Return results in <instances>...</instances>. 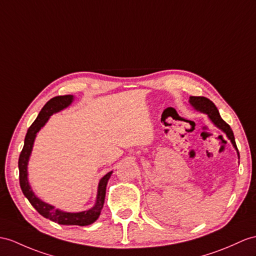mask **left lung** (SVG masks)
I'll return each mask as SVG.
<instances>
[{"label":"left lung","instance_id":"obj_1","mask_svg":"<svg viewBox=\"0 0 256 256\" xmlns=\"http://www.w3.org/2000/svg\"><path fill=\"white\" fill-rule=\"evenodd\" d=\"M189 103L196 110L200 112V113H203V114H206L208 120L213 122L218 129H220L222 132L226 134V136L230 140V142H232V146L236 151V154H238V158L240 160L239 151H238V148H236V144L232 130V128H230L229 124L220 117V112H218L217 108L215 106V104L212 101H210L208 98H204V96H190Z\"/></svg>","mask_w":256,"mask_h":256}]
</instances>
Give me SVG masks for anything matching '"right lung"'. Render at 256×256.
Segmentation results:
<instances>
[{"label": "right lung", "instance_id": "add662e5", "mask_svg": "<svg viewBox=\"0 0 256 256\" xmlns=\"http://www.w3.org/2000/svg\"><path fill=\"white\" fill-rule=\"evenodd\" d=\"M74 96H55L50 100V101L43 106L39 113L36 120L29 127L26 136H24V144L22 151L18 160V168H20V184L24 196L28 198L31 205L38 210V213L48 220L54 222H58L60 225H77V226H88L94 222L104 205L105 193H106V186L108 180L113 174V170L104 175L98 182V192L96 203L89 210L82 212H77V213H72V212H65L60 208H56L54 205L48 204L42 201L39 196H36L32 188L29 184L28 180V163L30 160L31 152H32L34 144L36 134H38L41 128L46 126V124L50 120L53 114L58 113V112L67 108L74 102Z\"/></svg>", "mask_w": 256, "mask_h": 256}]
</instances>
